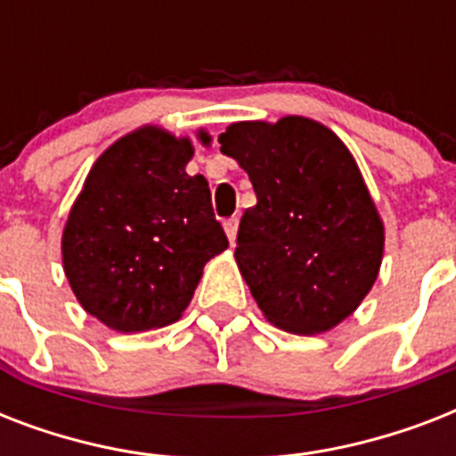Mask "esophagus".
Listing matches in <instances>:
<instances>
[{
    "mask_svg": "<svg viewBox=\"0 0 456 456\" xmlns=\"http://www.w3.org/2000/svg\"><path fill=\"white\" fill-rule=\"evenodd\" d=\"M224 232H227V236H229V243L234 246L236 232H239V220H236V217H229V220L224 222Z\"/></svg>",
    "mask_w": 456,
    "mask_h": 456,
    "instance_id": "esophagus-1",
    "label": "esophagus"
}]
</instances>
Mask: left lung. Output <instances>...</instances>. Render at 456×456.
Listing matches in <instances>:
<instances>
[{
    "instance_id": "8db88e82",
    "label": "left lung",
    "mask_w": 456,
    "mask_h": 456,
    "mask_svg": "<svg viewBox=\"0 0 456 456\" xmlns=\"http://www.w3.org/2000/svg\"><path fill=\"white\" fill-rule=\"evenodd\" d=\"M222 153L248 172L257 203L236 236V265L270 324L331 331L371 291L386 227L353 153L303 116L232 123Z\"/></svg>"
}]
</instances>
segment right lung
Segmentation results:
<instances>
[{
	"label": "right lung",
	"mask_w": 456,
	"mask_h": 456,
	"mask_svg": "<svg viewBox=\"0 0 456 456\" xmlns=\"http://www.w3.org/2000/svg\"><path fill=\"white\" fill-rule=\"evenodd\" d=\"M200 142L210 134L200 130ZM189 137L144 125L92 165L68 213L61 257L77 303L120 333L182 317L210 257L229 248Z\"/></svg>",
	"instance_id": "1"
}]
</instances>
